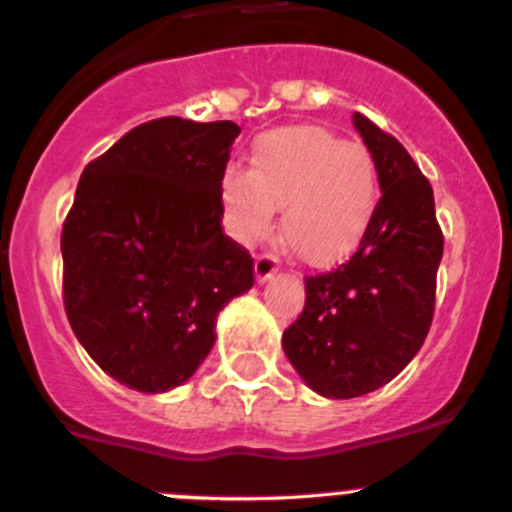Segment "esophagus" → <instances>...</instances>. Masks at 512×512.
I'll return each instance as SVG.
<instances>
[{
	"label": "esophagus",
	"mask_w": 512,
	"mask_h": 512,
	"mask_svg": "<svg viewBox=\"0 0 512 512\" xmlns=\"http://www.w3.org/2000/svg\"><path fill=\"white\" fill-rule=\"evenodd\" d=\"M276 269H279V259H276L274 253H261L259 259H256V266H253V271H256V281L271 279V276L276 274Z\"/></svg>",
	"instance_id": "1"
}]
</instances>
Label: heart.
Wrapping results in <instances>:
<instances>
[{
	"label": "heart",
	"instance_id": "1",
	"mask_svg": "<svg viewBox=\"0 0 512 512\" xmlns=\"http://www.w3.org/2000/svg\"><path fill=\"white\" fill-rule=\"evenodd\" d=\"M379 201L377 165L364 145L319 125H289L259 135L246 173L226 170L221 216L233 241L251 246L274 226L304 264L332 266L367 236Z\"/></svg>",
	"mask_w": 512,
	"mask_h": 512
}]
</instances>
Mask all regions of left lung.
I'll return each instance as SVG.
<instances>
[{
    "label": "left lung",
    "instance_id": "left-lung-1",
    "mask_svg": "<svg viewBox=\"0 0 512 512\" xmlns=\"http://www.w3.org/2000/svg\"><path fill=\"white\" fill-rule=\"evenodd\" d=\"M354 125L377 165V213L349 261L306 276L304 311L281 339L301 379L332 399L374 392L420 352L442 259L430 180L367 115L354 113Z\"/></svg>",
    "mask_w": 512,
    "mask_h": 512
}]
</instances>
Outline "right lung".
Listing matches in <instances>:
<instances>
[{
	"instance_id": "right-lung-1",
	"label": "right lung",
	"mask_w": 512,
	"mask_h": 512,
	"mask_svg": "<svg viewBox=\"0 0 512 512\" xmlns=\"http://www.w3.org/2000/svg\"><path fill=\"white\" fill-rule=\"evenodd\" d=\"M231 120L158 118L90 160L62 226L72 332L120 384L165 392L216 342V316L253 286L251 253L221 226Z\"/></svg>"
}]
</instances>
